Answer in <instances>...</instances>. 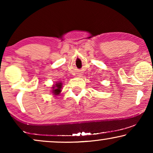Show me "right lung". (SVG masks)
<instances>
[{
	"label": "right lung",
	"instance_id": "right-lung-1",
	"mask_svg": "<svg viewBox=\"0 0 153 153\" xmlns=\"http://www.w3.org/2000/svg\"><path fill=\"white\" fill-rule=\"evenodd\" d=\"M61 87H62V83H56V85H54V87H53V95H59L60 92H61Z\"/></svg>",
	"mask_w": 153,
	"mask_h": 153
}]
</instances>
